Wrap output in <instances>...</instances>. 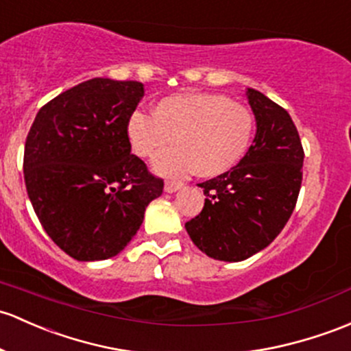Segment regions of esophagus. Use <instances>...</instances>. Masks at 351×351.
<instances>
[{"instance_id": "obj_1", "label": "esophagus", "mask_w": 351, "mask_h": 351, "mask_svg": "<svg viewBox=\"0 0 351 351\" xmlns=\"http://www.w3.org/2000/svg\"><path fill=\"white\" fill-rule=\"evenodd\" d=\"M180 187H182V184H179V182H172V180H169V182H165L164 191H165V192H169V194H172V192L179 191Z\"/></svg>"}]
</instances>
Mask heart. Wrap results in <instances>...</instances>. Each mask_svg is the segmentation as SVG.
I'll return each mask as SVG.
<instances>
[{
    "instance_id": "b5f03b06",
    "label": "heart",
    "mask_w": 351,
    "mask_h": 351,
    "mask_svg": "<svg viewBox=\"0 0 351 351\" xmlns=\"http://www.w3.org/2000/svg\"><path fill=\"white\" fill-rule=\"evenodd\" d=\"M254 117L222 93H176L160 99L152 115L132 112L125 134L132 152L154 160V171L180 179L195 172L217 177L234 169L250 150Z\"/></svg>"
}]
</instances>
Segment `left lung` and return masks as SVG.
Here are the masks:
<instances>
[{"instance_id": "left-lung-1", "label": "left lung", "mask_w": 351, "mask_h": 351, "mask_svg": "<svg viewBox=\"0 0 351 351\" xmlns=\"http://www.w3.org/2000/svg\"><path fill=\"white\" fill-rule=\"evenodd\" d=\"M256 137L226 174L197 184L204 207L186 222L192 243L209 258L243 261L265 250L295 210L303 179V145L291 117L261 92L247 88Z\"/></svg>"}]
</instances>
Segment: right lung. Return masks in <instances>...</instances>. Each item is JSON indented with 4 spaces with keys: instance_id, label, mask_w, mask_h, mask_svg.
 Returning <instances> with one entry per match:
<instances>
[{
    "instance_id": "add662e5",
    "label": "right lung",
    "mask_w": 351,
    "mask_h": 351,
    "mask_svg": "<svg viewBox=\"0 0 351 351\" xmlns=\"http://www.w3.org/2000/svg\"><path fill=\"white\" fill-rule=\"evenodd\" d=\"M142 97L141 82L92 78L43 105L28 132V197L47 234L78 261L119 254L164 189L127 141Z\"/></svg>"
}]
</instances>
